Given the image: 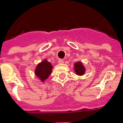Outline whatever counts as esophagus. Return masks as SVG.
<instances>
[{
	"mask_svg": "<svg viewBox=\"0 0 123 123\" xmlns=\"http://www.w3.org/2000/svg\"><path fill=\"white\" fill-rule=\"evenodd\" d=\"M64 62V61L62 59H59L58 61V63L59 64H63Z\"/></svg>",
	"mask_w": 123,
	"mask_h": 123,
	"instance_id": "esophagus-1",
	"label": "esophagus"
}]
</instances>
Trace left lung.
<instances>
[{"mask_svg":"<svg viewBox=\"0 0 123 123\" xmlns=\"http://www.w3.org/2000/svg\"><path fill=\"white\" fill-rule=\"evenodd\" d=\"M74 69L77 75L82 76L85 73V68L81 62H77L74 64Z\"/></svg>","mask_w":123,"mask_h":123,"instance_id":"1","label":"left lung"}]
</instances>
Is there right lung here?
Returning a JSON list of instances; mask_svg holds the SVG:
<instances>
[{"label":"right lung","instance_id":"1","mask_svg":"<svg viewBox=\"0 0 123 123\" xmlns=\"http://www.w3.org/2000/svg\"><path fill=\"white\" fill-rule=\"evenodd\" d=\"M52 68L51 63L48 62L47 59H44L38 64L35 70V74L41 81L44 82V81L50 75Z\"/></svg>","mask_w":123,"mask_h":123}]
</instances>
